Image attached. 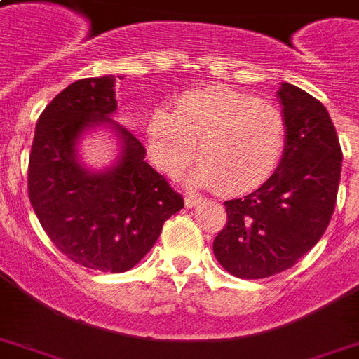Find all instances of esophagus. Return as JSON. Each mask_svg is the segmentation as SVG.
Instances as JSON below:
<instances>
[{
  "instance_id": "1",
  "label": "esophagus",
  "mask_w": 359,
  "mask_h": 359,
  "mask_svg": "<svg viewBox=\"0 0 359 359\" xmlns=\"http://www.w3.org/2000/svg\"><path fill=\"white\" fill-rule=\"evenodd\" d=\"M201 197H197V196H186L184 197V205L188 208H196V207H199V205H201Z\"/></svg>"
}]
</instances>
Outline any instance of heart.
I'll list each match as a JSON object with an SVG mask.
<instances>
[{
    "label": "heart",
    "mask_w": 359,
    "mask_h": 359,
    "mask_svg": "<svg viewBox=\"0 0 359 359\" xmlns=\"http://www.w3.org/2000/svg\"><path fill=\"white\" fill-rule=\"evenodd\" d=\"M149 156L179 177L196 156L194 182L238 196L261 188L285 151V119L276 106L227 87L180 95L173 114L156 109L145 126Z\"/></svg>",
    "instance_id": "heart-1"
}]
</instances>
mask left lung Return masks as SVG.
<instances>
[{
    "label": "left lung",
    "mask_w": 359,
    "mask_h": 359,
    "mask_svg": "<svg viewBox=\"0 0 359 359\" xmlns=\"http://www.w3.org/2000/svg\"><path fill=\"white\" fill-rule=\"evenodd\" d=\"M285 151L276 173L242 199L225 201L227 225L212 250L229 273L270 278L298 262L328 227L341 179V152L328 109L290 83L278 89Z\"/></svg>",
    "instance_id": "left-lung-1"
}]
</instances>
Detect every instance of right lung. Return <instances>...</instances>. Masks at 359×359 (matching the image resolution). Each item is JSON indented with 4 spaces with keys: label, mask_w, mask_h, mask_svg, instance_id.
<instances>
[{
    "label": "right lung",
    "mask_w": 359,
    "mask_h": 359,
    "mask_svg": "<svg viewBox=\"0 0 359 359\" xmlns=\"http://www.w3.org/2000/svg\"><path fill=\"white\" fill-rule=\"evenodd\" d=\"M115 111L111 74L78 80L59 93L36 123L27 190L61 253L91 270L119 273L151 251L184 199L145 162V147L111 119ZM97 128L120 141V156L104 170L87 168L77 152L83 134Z\"/></svg>",
    "instance_id": "1"
}]
</instances>
